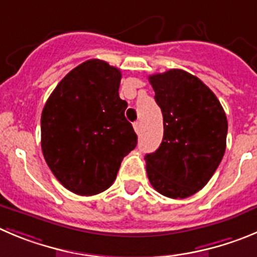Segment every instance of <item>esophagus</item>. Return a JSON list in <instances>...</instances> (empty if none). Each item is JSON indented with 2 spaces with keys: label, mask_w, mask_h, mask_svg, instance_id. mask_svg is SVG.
<instances>
[{
  "label": "esophagus",
  "mask_w": 257,
  "mask_h": 257,
  "mask_svg": "<svg viewBox=\"0 0 257 257\" xmlns=\"http://www.w3.org/2000/svg\"><path fill=\"white\" fill-rule=\"evenodd\" d=\"M133 126H134V131H136V133L137 134L140 133V132H141V123H140V121H134Z\"/></svg>",
  "instance_id": "34e87169"
}]
</instances>
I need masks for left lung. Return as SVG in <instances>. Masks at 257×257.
I'll list each match as a JSON object with an SVG mask.
<instances>
[{
    "instance_id": "1",
    "label": "left lung",
    "mask_w": 257,
    "mask_h": 257,
    "mask_svg": "<svg viewBox=\"0 0 257 257\" xmlns=\"http://www.w3.org/2000/svg\"><path fill=\"white\" fill-rule=\"evenodd\" d=\"M164 115V138L146 155L150 183L162 195L184 199L201 190L226 151L228 123L207 85L183 69L148 77Z\"/></svg>"
}]
</instances>
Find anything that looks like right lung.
<instances>
[{"instance_id": "obj_1", "label": "right lung", "mask_w": 257, "mask_h": 257, "mask_svg": "<svg viewBox=\"0 0 257 257\" xmlns=\"http://www.w3.org/2000/svg\"><path fill=\"white\" fill-rule=\"evenodd\" d=\"M121 73L100 59L72 69L42 112V151L59 183L78 195H95L115 181L123 158L137 146L119 97Z\"/></svg>"}]
</instances>
